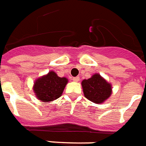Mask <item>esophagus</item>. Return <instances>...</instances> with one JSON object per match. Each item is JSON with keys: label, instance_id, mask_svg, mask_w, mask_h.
I'll list each match as a JSON object with an SVG mask.
<instances>
[{"label": "esophagus", "instance_id": "1", "mask_svg": "<svg viewBox=\"0 0 146 146\" xmlns=\"http://www.w3.org/2000/svg\"><path fill=\"white\" fill-rule=\"evenodd\" d=\"M72 79H73V81L74 82H78L79 80H80L79 77H74V78H72Z\"/></svg>", "mask_w": 146, "mask_h": 146}]
</instances>
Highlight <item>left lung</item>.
I'll list each match as a JSON object with an SVG mask.
<instances>
[{"label":"left lung","instance_id":"left-lung-1","mask_svg":"<svg viewBox=\"0 0 146 146\" xmlns=\"http://www.w3.org/2000/svg\"><path fill=\"white\" fill-rule=\"evenodd\" d=\"M86 98L94 103L100 104L107 100L111 94V86L101 75L95 74L89 79L82 82Z\"/></svg>","mask_w":146,"mask_h":146}]
</instances>
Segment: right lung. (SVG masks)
I'll use <instances>...</instances> for the list:
<instances>
[{"label":"right lung","instance_id":"add662e5","mask_svg":"<svg viewBox=\"0 0 146 146\" xmlns=\"http://www.w3.org/2000/svg\"><path fill=\"white\" fill-rule=\"evenodd\" d=\"M67 83V78H60L55 72L50 71L48 75L35 81L34 91L36 97L40 101L48 102L61 96Z\"/></svg>","mask_w":146,"mask_h":146}]
</instances>
